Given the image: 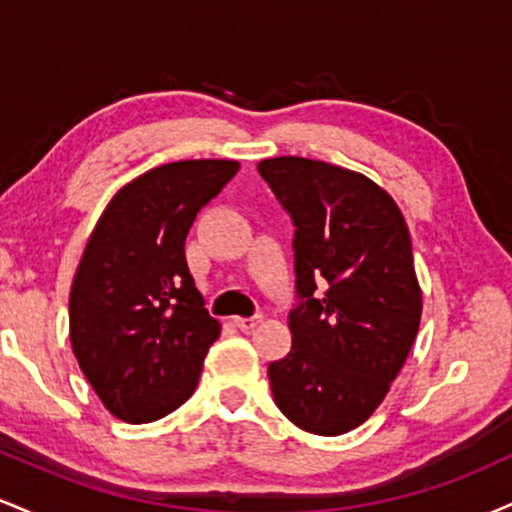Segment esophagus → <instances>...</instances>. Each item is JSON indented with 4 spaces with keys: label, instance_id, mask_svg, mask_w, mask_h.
<instances>
[{
    "label": "esophagus",
    "instance_id": "esophagus-1",
    "mask_svg": "<svg viewBox=\"0 0 512 512\" xmlns=\"http://www.w3.org/2000/svg\"><path fill=\"white\" fill-rule=\"evenodd\" d=\"M262 322V315L257 313V315H250V317H236V325L240 327V330L243 332H250V330H255L257 325H260Z\"/></svg>",
    "mask_w": 512,
    "mask_h": 512
}]
</instances>
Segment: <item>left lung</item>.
<instances>
[{
    "label": "left lung",
    "instance_id": "obj_1",
    "mask_svg": "<svg viewBox=\"0 0 512 512\" xmlns=\"http://www.w3.org/2000/svg\"><path fill=\"white\" fill-rule=\"evenodd\" d=\"M257 170L293 223V342L269 363L274 402L303 431L342 436L378 409L419 332L407 223L366 175L298 156Z\"/></svg>",
    "mask_w": 512,
    "mask_h": 512
}]
</instances>
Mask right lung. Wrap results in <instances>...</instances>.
<instances>
[{
	"label": "right lung",
	"instance_id": "1",
	"mask_svg": "<svg viewBox=\"0 0 512 512\" xmlns=\"http://www.w3.org/2000/svg\"><path fill=\"white\" fill-rule=\"evenodd\" d=\"M238 168L207 158L149 170L117 192L88 238L69 296V337L105 409L127 424L178 409L219 339L185 240Z\"/></svg>",
	"mask_w": 512,
	"mask_h": 512
}]
</instances>
